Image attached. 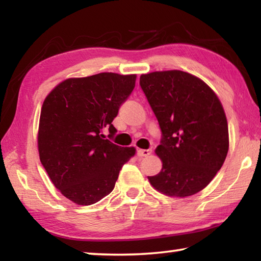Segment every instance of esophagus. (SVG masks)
Masks as SVG:
<instances>
[{
    "label": "esophagus",
    "instance_id": "34e87169",
    "mask_svg": "<svg viewBox=\"0 0 261 261\" xmlns=\"http://www.w3.org/2000/svg\"><path fill=\"white\" fill-rule=\"evenodd\" d=\"M151 153H152V149H138V151H137L138 156H141V158L151 155Z\"/></svg>",
    "mask_w": 261,
    "mask_h": 261
}]
</instances>
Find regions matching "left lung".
Here are the masks:
<instances>
[{
	"label": "left lung",
	"instance_id": "left-lung-1",
	"mask_svg": "<svg viewBox=\"0 0 261 261\" xmlns=\"http://www.w3.org/2000/svg\"><path fill=\"white\" fill-rule=\"evenodd\" d=\"M139 84L162 132L155 149L162 169L148 176L149 183L167 196L201 191L221 169L229 148L219 98L201 79L179 70L141 74Z\"/></svg>",
	"mask_w": 261,
	"mask_h": 261
}]
</instances>
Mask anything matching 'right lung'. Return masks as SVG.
Returning <instances> with one entry per match:
<instances>
[{"instance_id":"1","label":"right lung","mask_w":261,"mask_h":261,"mask_svg":"<svg viewBox=\"0 0 261 261\" xmlns=\"http://www.w3.org/2000/svg\"><path fill=\"white\" fill-rule=\"evenodd\" d=\"M136 85V74L102 72L60 83L43 101L39 123L40 161L53 184L77 205H92L113 191L135 147L115 145L112 124Z\"/></svg>"}]
</instances>
